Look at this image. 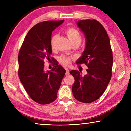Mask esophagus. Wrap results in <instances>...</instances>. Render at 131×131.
Listing matches in <instances>:
<instances>
[{
  "mask_svg": "<svg viewBox=\"0 0 131 131\" xmlns=\"http://www.w3.org/2000/svg\"><path fill=\"white\" fill-rule=\"evenodd\" d=\"M65 70H66V76H68V75L70 74L69 70L68 68H65Z\"/></svg>",
  "mask_w": 131,
  "mask_h": 131,
  "instance_id": "esophagus-1",
  "label": "esophagus"
}]
</instances>
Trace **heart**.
<instances>
[{
	"label": "heart",
	"instance_id": "heart-1",
	"mask_svg": "<svg viewBox=\"0 0 131 131\" xmlns=\"http://www.w3.org/2000/svg\"><path fill=\"white\" fill-rule=\"evenodd\" d=\"M66 34L70 41L71 43H80L81 41V36L80 32L76 29L70 28H68L66 31ZM57 38V35H55L51 39V47L52 49H54L55 46V41ZM59 61L63 65L68 66L70 64L71 61V58L66 55H62L59 58Z\"/></svg>",
	"mask_w": 131,
	"mask_h": 131
}]
</instances>
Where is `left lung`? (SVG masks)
Masks as SVG:
<instances>
[{
  "mask_svg": "<svg viewBox=\"0 0 131 131\" xmlns=\"http://www.w3.org/2000/svg\"><path fill=\"white\" fill-rule=\"evenodd\" d=\"M77 25L85 35V48L77 64L87 66V74L81 76L72 70L75 81L72 86L74 97L83 103H91L105 92L112 77L113 54L109 37L102 25L95 19L80 20Z\"/></svg>",
  "mask_w": 131,
  "mask_h": 131,
  "instance_id": "1",
  "label": "left lung"
}]
</instances>
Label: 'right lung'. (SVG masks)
Masks as SVG:
<instances>
[{"mask_svg":"<svg viewBox=\"0 0 131 131\" xmlns=\"http://www.w3.org/2000/svg\"><path fill=\"white\" fill-rule=\"evenodd\" d=\"M64 22L47 21L37 24L25 36L18 54L19 79L33 100L41 105L54 102L66 70L55 64L51 71L44 70V60L51 57L52 31Z\"/></svg>","mask_w":131,"mask_h":131,"instance_id":"add662e5","label":"right lung"}]
</instances>
